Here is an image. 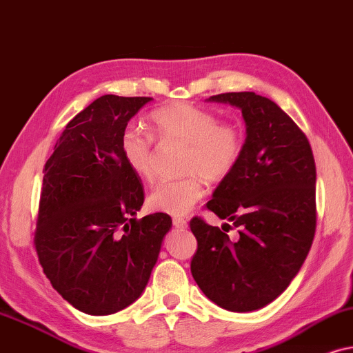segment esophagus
Here are the masks:
<instances>
[{"label": "esophagus", "mask_w": 353, "mask_h": 353, "mask_svg": "<svg viewBox=\"0 0 353 353\" xmlns=\"http://www.w3.org/2000/svg\"><path fill=\"white\" fill-rule=\"evenodd\" d=\"M172 224L179 229H185L187 228V219L184 218H172Z\"/></svg>", "instance_id": "1"}]
</instances>
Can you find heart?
Segmentation results:
<instances>
[{
	"mask_svg": "<svg viewBox=\"0 0 353 353\" xmlns=\"http://www.w3.org/2000/svg\"><path fill=\"white\" fill-rule=\"evenodd\" d=\"M150 136L137 129L121 135V153L130 171L153 184L158 177L157 147L179 142L187 145L182 169L189 176L159 184L148 196L150 210L171 216H184L203 196V177L210 182L228 179L241 163L245 139L237 125L219 122L208 110L190 103H171L154 110L148 117Z\"/></svg>",
	"mask_w": 353,
	"mask_h": 353,
	"instance_id": "b5f03b06",
	"label": "heart"
}]
</instances>
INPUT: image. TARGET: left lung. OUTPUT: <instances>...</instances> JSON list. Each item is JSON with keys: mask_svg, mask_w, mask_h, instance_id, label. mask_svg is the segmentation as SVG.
<instances>
[{"mask_svg": "<svg viewBox=\"0 0 353 353\" xmlns=\"http://www.w3.org/2000/svg\"><path fill=\"white\" fill-rule=\"evenodd\" d=\"M242 110L247 125L241 163L216 187L206 208L224 228L190 221L196 252L190 271L211 302L253 312L288 289L316 231V166L307 135L270 98L253 92L210 97ZM237 228L239 239H228Z\"/></svg>", "mask_w": 353, "mask_h": 353, "instance_id": "left-lung-1", "label": "left lung"}]
</instances>
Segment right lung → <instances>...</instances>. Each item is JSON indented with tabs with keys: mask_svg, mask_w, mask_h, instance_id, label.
<instances>
[{
	"mask_svg": "<svg viewBox=\"0 0 353 353\" xmlns=\"http://www.w3.org/2000/svg\"><path fill=\"white\" fill-rule=\"evenodd\" d=\"M150 97L103 95L65 125L45 164L34 245L58 294L93 316L140 297L171 216L135 218L140 177L121 153V135Z\"/></svg>",
	"mask_w": 353,
	"mask_h": 353,
	"instance_id": "add662e5",
	"label": "right lung"
}]
</instances>
